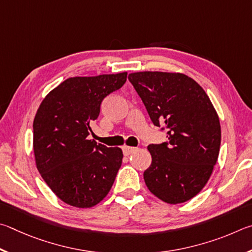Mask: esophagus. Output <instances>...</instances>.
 Returning a JSON list of instances; mask_svg holds the SVG:
<instances>
[{"label": "esophagus", "instance_id": "esophagus-1", "mask_svg": "<svg viewBox=\"0 0 252 252\" xmlns=\"http://www.w3.org/2000/svg\"><path fill=\"white\" fill-rule=\"evenodd\" d=\"M135 151H136L135 147H129V146H124L123 147V153H124V155H125V156L130 155V154L134 153Z\"/></svg>", "mask_w": 252, "mask_h": 252}]
</instances>
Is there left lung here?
I'll return each mask as SVG.
<instances>
[{"instance_id":"8db88e82","label":"left lung","mask_w":252,"mask_h":252,"mask_svg":"<svg viewBox=\"0 0 252 252\" xmlns=\"http://www.w3.org/2000/svg\"><path fill=\"white\" fill-rule=\"evenodd\" d=\"M154 125L165 126L168 142L149 145L152 165L144 179L167 204H182L206 186L217 162L221 128L202 87L182 73L137 72L128 76Z\"/></svg>"}]
</instances>
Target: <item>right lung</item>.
<instances>
[{
	"label": "right lung",
	"instance_id": "add662e5",
	"mask_svg": "<svg viewBox=\"0 0 252 252\" xmlns=\"http://www.w3.org/2000/svg\"><path fill=\"white\" fill-rule=\"evenodd\" d=\"M127 73L69 77L45 96L33 122V151L44 182L62 201L91 208L107 196L123 161L121 148L88 139L106 96Z\"/></svg>",
	"mask_w": 252,
	"mask_h": 252
}]
</instances>
